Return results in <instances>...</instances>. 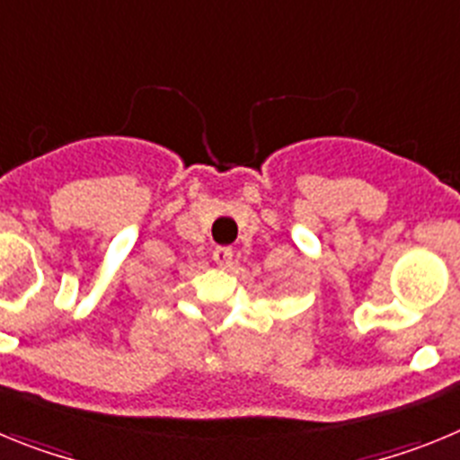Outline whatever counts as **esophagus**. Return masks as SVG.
I'll use <instances>...</instances> for the list:
<instances>
[{
	"instance_id": "34e87169",
	"label": "esophagus",
	"mask_w": 460,
	"mask_h": 460,
	"mask_svg": "<svg viewBox=\"0 0 460 460\" xmlns=\"http://www.w3.org/2000/svg\"><path fill=\"white\" fill-rule=\"evenodd\" d=\"M233 255L234 251L230 249V246H217V249H214V262H217L218 267H230L233 265Z\"/></svg>"
}]
</instances>
